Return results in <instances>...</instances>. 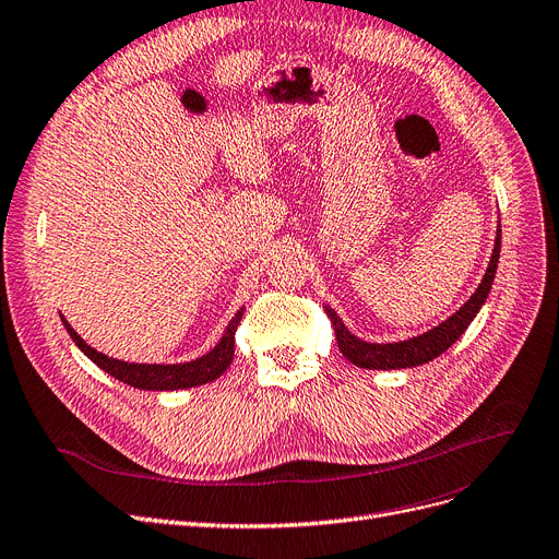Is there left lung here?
<instances>
[{"label": "left lung", "instance_id": "left-lung-1", "mask_svg": "<svg viewBox=\"0 0 559 559\" xmlns=\"http://www.w3.org/2000/svg\"><path fill=\"white\" fill-rule=\"evenodd\" d=\"M500 243H502V230L498 225L492 255H490L488 269H486V274H484L477 290H474V295L449 320H444L442 324H438L436 329H430V332H426L421 336L399 341V343H368V341H361L353 332H349V329L343 324V320L336 316L334 308L324 306L329 320H332V324H334L336 341H338L343 357L349 359L359 368L399 370V368H412V366L428 364L436 357H440L442 353H447V349L465 334V329L469 326V322L477 318L479 308L484 306V301L490 293L492 281H495V272H498V262H500Z\"/></svg>", "mask_w": 559, "mask_h": 559}]
</instances>
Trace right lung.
I'll return each instance as SVG.
<instances>
[{"instance_id":"add662e5","label":"right lung","mask_w":559,"mask_h":559,"mask_svg":"<svg viewBox=\"0 0 559 559\" xmlns=\"http://www.w3.org/2000/svg\"><path fill=\"white\" fill-rule=\"evenodd\" d=\"M243 308L235 313L230 324L225 326L223 338L214 345L210 353L186 361V364H129L121 359H112L108 355L98 353V349L90 347L85 341H82L75 329L61 316V322H64L69 336L73 343L85 353L100 370H106L108 376L117 378L119 382L129 384L133 389H144V391H175V389H189V386H200L221 378L227 366L233 364L235 357V332L241 322Z\"/></svg>"}]
</instances>
